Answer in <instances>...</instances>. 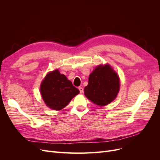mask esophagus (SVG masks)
<instances>
[{
	"label": "esophagus",
	"instance_id": "1",
	"mask_svg": "<svg viewBox=\"0 0 160 160\" xmlns=\"http://www.w3.org/2000/svg\"><path fill=\"white\" fill-rule=\"evenodd\" d=\"M79 89V91H80V93H83V88H81V87H79V88H78Z\"/></svg>",
	"mask_w": 160,
	"mask_h": 160
}]
</instances>
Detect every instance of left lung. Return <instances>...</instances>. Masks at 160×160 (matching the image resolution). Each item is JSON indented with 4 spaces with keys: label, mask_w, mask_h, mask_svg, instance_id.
<instances>
[{
    "label": "left lung",
    "mask_w": 160,
    "mask_h": 160,
    "mask_svg": "<svg viewBox=\"0 0 160 160\" xmlns=\"http://www.w3.org/2000/svg\"><path fill=\"white\" fill-rule=\"evenodd\" d=\"M120 89L118 74L109 63L99 65L89 75L84 89L85 97L91 102L103 107L115 99Z\"/></svg>",
    "instance_id": "obj_1"
}]
</instances>
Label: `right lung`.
I'll return each instance as SVG.
<instances>
[{"mask_svg":"<svg viewBox=\"0 0 160 160\" xmlns=\"http://www.w3.org/2000/svg\"><path fill=\"white\" fill-rule=\"evenodd\" d=\"M40 92L45 105L56 111L65 108L79 93V89L57 69L47 72L40 85Z\"/></svg>","mask_w":160,"mask_h":160,"instance_id":"obj_1","label":"right lung"}]
</instances>
